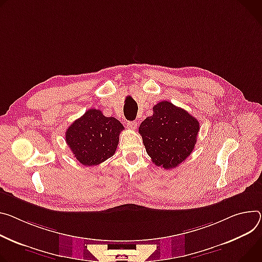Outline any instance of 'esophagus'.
Returning a JSON list of instances; mask_svg holds the SVG:
<instances>
[{
  "label": "esophagus",
  "mask_w": 262,
  "mask_h": 262,
  "mask_svg": "<svg viewBox=\"0 0 262 262\" xmlns=\"http://www.w3.org/2000/svg\"><path fill=\"white\" fill-rule=\"evenodd\" d=\"M137 125H138V123H137L136 121H127V122H126V126H127V128H129V129H136V128H137Z\"/></svg>",
  "instance_id": "34e87169"
}]
</instances>
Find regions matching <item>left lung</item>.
Masks as SVG:
<instances>
[{
    "label": "left lung",
    "mask_w": 262,
    "mask_h": 262,
    "mask_svg": "<svg viewBox=\"0 0 262 262\" xmlns=\"http://www.w3.org/2000/svg\"><path fill=\"white\" fill-rule=\"evenodd\" d=\"M152 111V116L139 127L146 152L157 166L176 168L194 149L200 123L187 111L169 101L159 102Z\"/></svg>",
    "instance_id": "8db88e82"
}]
</instances>
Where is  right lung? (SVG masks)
<instances>
[{
	"mask_svg": "<svg viewBox=\"0 0 262 262\" xmlns=\"http://www.w3.org/2000/svg\"><path fill=\"white\" fill-rule=\"evenodd\" d=\"M123 128L116 118L90 108L68 127L66 142L82 165L95 166L113 157Z\"/></svg>",
	"mask_w": 262,
	"mask_h": 262,
	"instance_id": "right-lung-1",
	"label": "right lung"
}]
</instances>
